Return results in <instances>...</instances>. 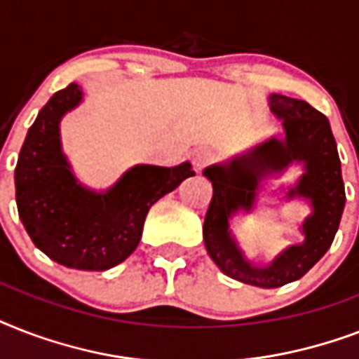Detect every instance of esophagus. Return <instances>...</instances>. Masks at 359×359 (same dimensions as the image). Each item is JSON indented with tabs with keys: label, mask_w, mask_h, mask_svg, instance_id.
<instances>
[{
	"label": "esophagus",
	"mask_w": 359,
	"mask_h": 359,
	"mask_svg": "<svg viewBox=\"0 0 359 359\" xmlns=\"http://www.w3.org/2000/svg\"><path fill=\"white\" fill-rule=\"evenodd\" d=\"M191 162H194V168H196V171H203V169L207 168V165H210V163L214 162V154L210 151H199L194 154Z\"/></svg>",
	"instance_id": "obj_1"
}]
</instances>
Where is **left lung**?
Segmentation results:
<instances>
[{
	"label": "left lung",
	"instance_id": "left-lung-1",
	"mask_svg": "<svg viewBox=\"0 0 359 359\" xmlns=\"http://www.w3.org/2000/svg\"><path fill=\"white\" fill-rule=\"evenodd\" d=\"M270 109L283 119V141L270 140L229 165H212L203 171L214 190L203 225L208 255L229 278L262 289L296 281L320 261L339 229L346 199L328 117L304 100L285 95H272ZM294 159L306 163V173L290 195L307 196L313 205V214L302 226L306 240L291 246L268 269L251 267L230 236L229 218L238 208L249 210L261 176Z\"/></svg>",
	"mask_w": 359,
	"mask_h": 359
}]
</instances>
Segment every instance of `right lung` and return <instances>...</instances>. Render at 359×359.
Segmentation results:
<instances>
[{"label": "right lung", "mask_w": 359, "mask_h": 359, "mask_svg": "<svg viewBox=\"0 0 359 359\" xmlns=\"http://www.w3.org/2000/svg\"><path fill=\"white\" fill-rule=\"evenodd\" d=\"M80 100V86L70 83L27 130L14 169L16 207L33 244L52 261L102 272L137 248L149 208L196 173L188 162L135 165L106 194L86 190L70 173L59 141V121Z\"/></svg>", "instance_id": "right-lung-1"}]
</instances>
